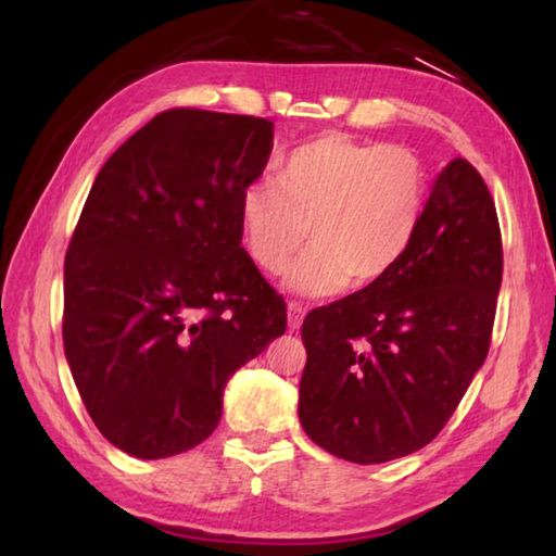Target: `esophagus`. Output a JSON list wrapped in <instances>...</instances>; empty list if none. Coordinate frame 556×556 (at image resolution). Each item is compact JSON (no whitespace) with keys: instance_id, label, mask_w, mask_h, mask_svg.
Segmentation results:
<instances>
[{"instance_id":"34e87169","label":"esophagus","mask_w":556,"mask_h":556,"mask_svg":"<svg viewBox=\"0 0 556 556\" xmlns=\"http://www.w3.org/2000/svg\"><path fill=\"white\" fill-rule=\"evenodd\" d=\"M304 312L306 308L299 304V301H289L287 304V314H289V331H296V328L301 326V321H304Z\"/></svg>"}]
</instances>
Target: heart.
I'll return each mask as SVG.
<instances>
[{
  "label": "heart",
  "mask_w": 556,
  "mask_h": 556,
  "mask_svg": "<svg viewBox=\"0 0 556 556\" xmlns=\"http://www.w3.org/2000/svg\"><path fill=\"white\" fill-rule=\"evenodd\" d=\"M275 181L244 188L242 244L262 271L281 275L312 238L289 275L299 294L378 285L402 265L425 220L427 168L400 144L326 131L291 149Z\"/></svg>",
  "instance_id": "obj_1"
}]
</instances>
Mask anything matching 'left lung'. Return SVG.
I'll use <instances>...</instances> for the list:
<instances>
[{"mask_svg":"<svg viewBox=\"0 0 556 556\" xmlns=\"http://www.w3.org/2000/svg\"><path fill=\"white\" fill-rule=\"evenodd\" d=\"M501 281L495 201L454 159L402 265L304 318L299 419L308 439L353 464L427 446L485 361Z\"/></svg>","mask_w":556,"mask_h":556,"instance_id":"left-lung-1","label":"left lung"}]
</instances>
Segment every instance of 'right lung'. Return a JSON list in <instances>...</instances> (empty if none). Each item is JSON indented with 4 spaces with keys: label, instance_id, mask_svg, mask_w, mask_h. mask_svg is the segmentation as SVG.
Listing matches in <instances>:
<instances>
[{
    "label": "right lung",
    "instance_id": "1",
    "mask_svg": "<svg viewBox=\"0 0 556 556\" xmlns=\"http://www.w3.org/2000/svg\"><path fill=\"white\" fill-rule=\"evenodd\" d=\"M271 122L174 108L92 184L63 269V348L90 419L137 458L184 454L223 417L230 375L287 331L242 248L240 199Z\"/></svg>",
    "mask_w": 556,
    "mask_h": 556
}]
</instances>
